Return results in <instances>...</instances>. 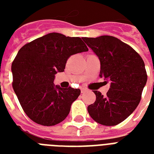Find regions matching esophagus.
Here are the masks:
<instances>
[{
  "instance_id": "obj_1",
  "label": "esophagus",
  "mask_w": 154,
  "mask_h": 154,
  "mask_svg": "<svg viewBox=\"0 0 154 154\" xmlns=\"http://www.w3.org/2000/svg\"><path fill=\"white\" fill-rule=\"evenodd\" d=\"M81 92L83 94L85 92H86V89H85V88H81Z\"/></svg>"
}]
</instances>
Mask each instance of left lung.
Returning <instances> with one entry per match:
<instances>
[{
    "label": "left lung",
    "instance_id": "left-lung-1",
    "mask_svg": "<svg viewBox=\"0 0 154 154\" xmlns=\"http://www.w3.org/2000/svg\"><path fill=\"white\" fill-rule=\"evenodd\" d=\"M82 39L98 57L100 77L110 82L105 96L94 90L96 101L88 106L89 114L99 124L116 125L126 119L141 101L147 82L143 59L117 37L101 36Z\"/></svg>",
    "mask_w": 154,
    "mask_h": 154
}]
</instances>
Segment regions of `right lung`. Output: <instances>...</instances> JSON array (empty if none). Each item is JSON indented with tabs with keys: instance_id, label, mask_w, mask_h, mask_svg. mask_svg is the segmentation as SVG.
<instances>
[{
	"instance_id": "add662e5",
	"label": "right lung",
	"mask_w": 154,
	"mask_h": 154,
	"mask_svg": "<svg viewBox=\"0 0 154 154\" xmlns=\"http://www.w3.org/2000/svg\"><path fill=\"white\" fill-rule=\"evenodd\" d=\"M89 49L81 37L51 32L21 47L12 64L13 88L24 112L45 126L57 125L69 113L79 89L55 86L57 72L69 57Z\"/></svg>"
}]
</instances>
